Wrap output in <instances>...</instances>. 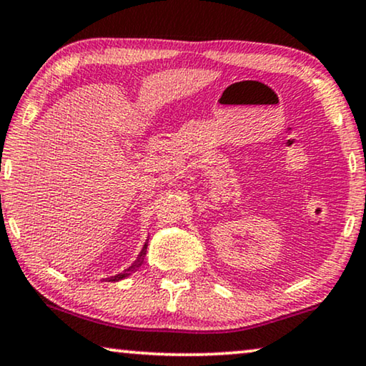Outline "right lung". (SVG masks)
Here are the masks:
<instances>
[{
  "label": "right lung",
  "instance_id": "1",
  "mask_svg": "<svg viewBox=\"0 0 366 366\" xmlns=\"http://www.w3.org/2000/svg\"><path fill=\"white\" fill-rule=\"evenodd\" d=\"M146 254H147V242L146 244L142 245V249H141V252H139V255H137V259L132 262V264L127 267L126 270H122V272H119V274H116V275H111V277H106V279H102V282H119V280H122V279H126V277H129L131 274H134V272H136L139 267H141L142 264H144V257H146Z\"/></svg>",
  "mask_w": 366,
  "mask_h": 366
}]
</instances>
